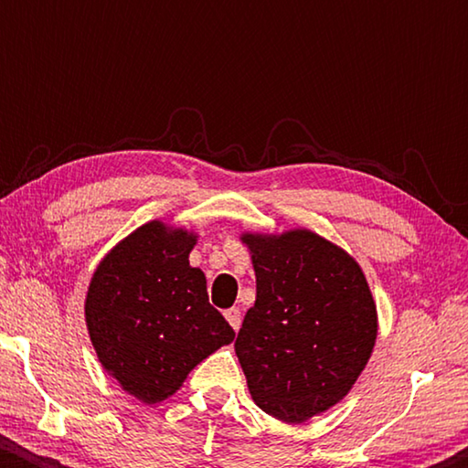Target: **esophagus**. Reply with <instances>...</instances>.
Returning <instances> with one entry per match:
<instances>
[{"label":"esophagus","instance_id":"34e87169","mask_svg":"<svg viewBox=\"0 0 468 468\" xmlns=\"http://www.w3.org/2000/svg\"><path fill=\"white\" fill-rule=\"evenodd\" d=\"M223 315H226V319H228L229 325H232L234 330H239V328H240L242 317H240V309H239V306H232V309L223 311Z\"/></svg>","mask_w":468,"mask_h":468}]
</instances>
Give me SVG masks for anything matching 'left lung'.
<instances>
[{
    "instance_id": "obj_1",
    "label": "left lung",
    "mask_w": 468,
    "mask_h": 468,
    "mask_svg": "<svg viewBox=\"0 0 468 468\" xmlns=\"http://www.w3.org/2000/svg\"><path fill=\"white\" fill-rule=\"evenodd\" d=\"M255 304L236 356L255 405L300 424L343 400L367 367L377 309L356 260L309 229L245 234Z\"/></svg>"
}]
</instances>
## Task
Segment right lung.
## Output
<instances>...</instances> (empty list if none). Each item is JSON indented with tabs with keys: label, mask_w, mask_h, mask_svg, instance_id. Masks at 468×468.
<instances>
[{
	"label": "right lung",
	"mask_w": 468,
	"mask_h": 468,
	"mask_svg": "<svg viewBox=\"0 0 468 468\" xmlns=\"http://www.w3.org/2000/svg\"><path fill=\"white\" fill-rule=\"evenodd\" d=\"M196 236L144 223L101 260L85 317L101 367L125 392L153 405L181 388L189 370L234 330L208 303L207 277L189 266Z\"/></svg>",
	"instance_id": "1"
}]
</instances>
